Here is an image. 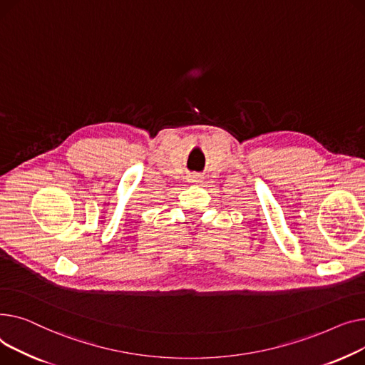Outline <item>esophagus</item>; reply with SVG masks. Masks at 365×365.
<instances>
[{"instance_id": "34e87169", "label": "esophagus", "mask_w": 365, "mask_h": 365, "mask_svg": "<svg viewBox=\"0 0 365 365\" xmlns=\"http://www.w3.org/2000/svg\"><path fill=\"white\" fill-rule=\"evenodd\" d=\"M202 180H203V177L199 175V174H192V175L188 177V182H195V184L202 182Z\"/></svg>"}]
</instances>
